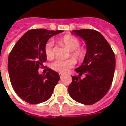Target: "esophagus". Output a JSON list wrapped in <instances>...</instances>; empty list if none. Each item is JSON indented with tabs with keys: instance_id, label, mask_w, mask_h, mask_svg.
Returning a JSON list of instances; mask_svg holds the SVG:
<instances>
[{
	"instance_id": "esophagus-1",
	"label": "esophagus",
	"mask_w": 126,
	"mask_h": 126,
	"mask_svg": "<svg viewBox=\"0 0 126 126\" xmlns=\"http://www.w3.org/2000/svg\"><path fill=\"white\" fill-rule=\"evenodd\" d=\"M63 76H64V74H63V73H59V76H60L61 78H62Z\"/></svg>"
}]
</instances>
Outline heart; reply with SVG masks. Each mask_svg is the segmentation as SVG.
Masks as SVG:
<instances>
[{
    "instance_id": "obj_1",
    "label": "heart",
    "mask_w": 126,
    "mask_h": 126,
    "mask_svg": "<svg viewBox=\"0 0 126 126\" xmlns=\"http://www.w3.org/2000/svg\"><path fill=\"white\" fill-rule=\"evenodd\" d=\"M60 42L63 44L69 50L71 51V54L79 62L84 60L87 54V48L80 46V41L76 37L67 35L62 37ZM45 54L48 59H52L54 57L53 43L48 42L44 48ZM76 64V61L73 58H70L67 60H57L52 64L53 70L59 73H67L69 69L74 67Z\"/></svg>"
}]
</instances>
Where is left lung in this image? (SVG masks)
Instances as JSON below:
<instances>
[{
    "mask_svg": "<svg viewBox=\"0 0 126 126\" xmlns=\"http://www.w3.org/2000/svg\"><path fill=\"white\" fill-rule=\"evenodd\" d=\"M72 32L84 39L87 54L81 66L75 69L78 75L72 76L68 92L76 102L91 105L100 101L112 84L115 69V53L104 36L95 30H74ZM82 74L86 76L81 79Z\"/></svg>",
    "mask_w": 126,
    "mask_h": 126,
    "instance_id": "8db88e82",
    "label": "left lung"
}]
</instances>
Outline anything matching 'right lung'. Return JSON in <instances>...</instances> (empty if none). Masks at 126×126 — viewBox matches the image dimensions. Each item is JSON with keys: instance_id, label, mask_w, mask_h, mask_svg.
I'll return each instance as SVG.
<instances>
[{"instance_id": "1", "label": "right lung", "mask_w": 126, "mask_h": 126, "mask_svg": "<svg viewBox=\"0 0 126 126\" xmlns=\"http://www.w3.org/2000/svg\"><path fill=\"white\" fill-rule=\"evenodd\" d=\"M63 31L44 29L29 30L15 44L8 57V71L12 87L22 100L31 104L46 102L52 95L60 77L57 72L46 68L39 74L47 58L44 48L52 36Z\"/></svg>"}]
</instances>
